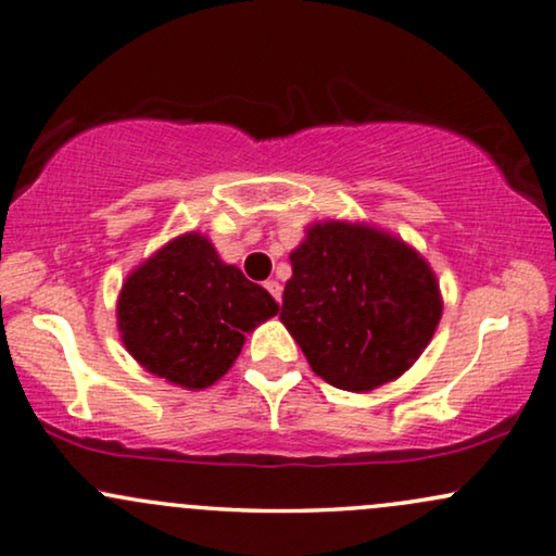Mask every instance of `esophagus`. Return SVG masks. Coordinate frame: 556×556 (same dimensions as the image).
Masks as SVG:
<instances>
[{"instance_id": "34e87169", "label": "esophagus", "mask_w": 556, "mask_h": 556, "mask_svg": "<svg viewBox=\"0 0 556 556\" xmlns=\"http://www.w3.org/2000/svg\"><path fill=\"white\" fill-rule=\"evenodd\" d=\"M264 287H267V292L275 296L277 302H281V285L277 279H269V281H264Z\"/></svg>"}]
</instances>
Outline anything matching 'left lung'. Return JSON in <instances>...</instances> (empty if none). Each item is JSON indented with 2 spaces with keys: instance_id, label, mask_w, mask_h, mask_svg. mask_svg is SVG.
Instances as JSON below:
<instances>
[{
  "instance_id": "1",
  "label": "left lung",
  "mask_w": 556,
  "mask_h": 556,
  "mask_svg": "<svg viewBox=\"0 0 556 556\" xmlns=\"http://www.w3.org/2000/svg\"><path fill=\"white\" fill-rule=\"evenodd\" d=\"M279 319L319 378L367 393L401 378L431 342L443 302L433 269L403 239L323 222L289 254Z\"/></svg>"
}]
</instances>
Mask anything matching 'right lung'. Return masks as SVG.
Instances as JSON below:
<instances>
[{"instance_id":"right-lung-1","label":"right lung","mask_w":556,"mask_h":556,"mask_svg":"<svg viewBox=\"0 0 556 556\" xmlns=\"http://www.w3.org/2000/svg\"><path fill=\"white\" fill-rule=\"evenodd\" d=\"M277 309L267 289L191 231L130 271L118 296V330L148 372L203 390L233 365L244 334Z\"/></svg>"}]
</instances>
